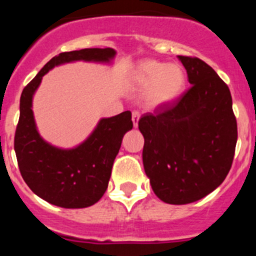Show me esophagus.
Segmentation results:
<instances>
[{
    "instance_id": "esophagus-1",
    "label": "esophagus",
    "mask_w": 256,
    "mask_h": 256,
    "mask_svg": "<svg viewBox=\"0 0 256 256\" xmlns=\"http://www.w3.org/2000/svg\"><path fill=\"white\" fill-rule=\"evenodd\" d=\"M140 113H138L137 110L132 112V122H134V128H137V126H138V122H140Z\"/></svg>"
}]
</instances>
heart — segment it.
Instances as JSON below:
<instances>
[{
  "label": "heart",
  "mask_w": 256,
  "mask_h": 256,
  "mask_svg": "<svg viewBox=\"0 0 256 256\" xmlns=\"http://www.w3.org/2000/svg\"><path fill=\"white\" fill-rule=\"evenodd\" d=\"M128 80L134 86L144 88L142 98L148 107L158 108L180 98L186 84V73L178 64L144 58L132 67Z\"/></svg>",
  "instance_id": "heart-1"
}]
</instances>
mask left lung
Segmentation results:
<instances>
[{
	"label": "left lung",
	"mask_w": 256,
	"mask_h": 256,
	"mask_svg": "<svg viewBox=\"0 0 256 256\" xmlns=\"http://www.w3.org/2000/svg\"><path fill=\"white\" fill-rule=\"evenodd\" d=\"M190 89L176 104L143 116V166L161 201L186 204L210 194L230 171L237 122L228 85L198 58L178 56Z\"/></svg>",
	"instance_id": "1"
}]
</instances>
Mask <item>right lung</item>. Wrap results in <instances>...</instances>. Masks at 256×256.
Listing matches in <instances>:
<instances>
[{
    "label": "right lung",
    "mask_w": 256,
    "mask_h": 256,
    "mask_svg": "<svg viewBox=\"0 0 256 256\" xmlns=\"http://www.w3.org/2000/svg\"><path fill=\"white\" fill-rule=\"evenodd\" d=\"M116 55L112 48L61 52L44 64L22 90L14 150L25 183L49 204L62 208H85L100 201L108 188L122 137L134 124L130 110L101 118L83 142L73 148H60L46 142L38 132L32 110L34 94L43 76L54 67L77 61L112 64Z\"/></svg>",
    "instance_id": "obj_1"
}]
</instances>
